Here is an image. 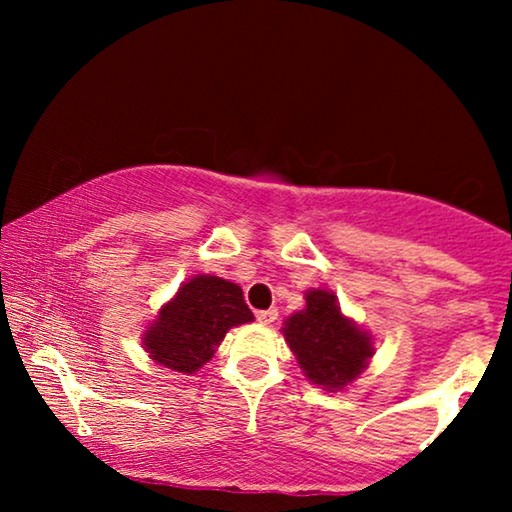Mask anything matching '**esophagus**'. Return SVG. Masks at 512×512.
Here are the masks:
<instances>
[{
  "instance_id": "esophagus-1",
  "label": "esophagus",
  "mask_w": 512,
  "mask_h": 512,
  "mask_svg": "<svg viewBox=\"0 0 512 512\" xmlns=\"http://www.w3.org/2000/svg\"><path fill=\"white\" fill-rule=\"evenodd\" d=\"M277 317H279V312H277V310H263V312H258V314H256L258 324H263V326L275 324Z\"/></svg>"
}]
</instances>
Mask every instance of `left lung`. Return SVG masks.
I'll return each instance as SVG.
<instances>
[{
	"label": "left lung",
	"mask_w": 512,
	"mask_h": 512,
	"mask_svg": "<svg viewBox=\"0 0 512 512\" xmlns=\"http://www.w3.org/2000/svg\"><path fill=\"white\" fill-rule=\"evenodd\" d=\"M284 340L303 375L324 391H342L368 368L373 335L340 310L328 289L305 291V307L284 319Z\"/></svg>",
	"instance_id": "left-lung-1"
}]
</instances>
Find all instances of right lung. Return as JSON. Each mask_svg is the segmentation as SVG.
<instances>
[{
  "label": "right lung",
  "instance_id": "1",
  "mask_svg": "<svg viewBox=\"0 0 512 512\" xmlns=\"http://www.w3.org/2000/svg\"><path fill=\"white\" fill-rule=\"evenodd\" d=\"M254 314L242 289L216 275H195L160 307L142 331L149 359L179 375H195L214 359L230 328L249 324Z\"/></svg>",
  "mask_w": 512,
  "mask_h": 512
}]
</instances>
